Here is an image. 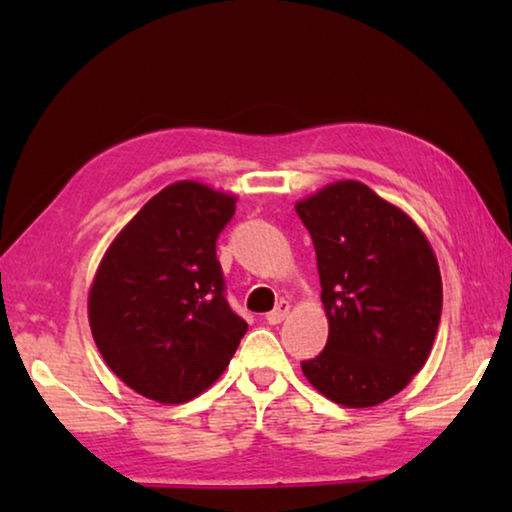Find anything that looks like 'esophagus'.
Instances as JSON below:
<instances>
[{
  "mask_svg": "<svg viewBox=\"0 0 512 512\" xmlns=\"http://www.w3.org/2000/svg\"><path fill=\"white\" fill-rule=\"evenodd\" d=\"M289 311H291L289 302L287 300H280V302H277V307L271 311V314H266V320L271 325H277V323H282V320L289 316Z\"/></svg>",
  "mask_w": 512,
  "mask_h": 512,
  "instance_id": "1",
  "label": "esophagus"
}]
</instances>
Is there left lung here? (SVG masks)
<instances>
[{
    "instance_id": "8db88e82",
    "label": "left lung",
    "mask_w": 512,
    "mask_h": 512,
    "mask_svg": "<svg viewBox=\"0 0 512 512\" xmlns=\"http://www.w3.org/2000/svg\"><path fill=\"white\" fill-rule=\"evenodd\" d=\"M314 239L329 334L302 372L348 409L391 400L427 363L443 311L429 239L409 214L359 180H336L296 203Z\"/></svg>"
}]
</instances>
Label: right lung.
<instances>
[{"label": "right lung", "mask_w": 512, "mask_h": 512, "mask_svg": "<svg viewBox=\"0 0 512 512\" xmlns=\"http://www.w3.org/2000/svg\"><path fill=\"white\" fill-rule=\"evenodd\" d=\"M237 196L198 180L155 194L103 253L88 293L94 343L128 388L160 404L205 393L248 323L223 298L216 237Z\"/></svg>", "instance_id": "right-lung-1"}]
</instances>
